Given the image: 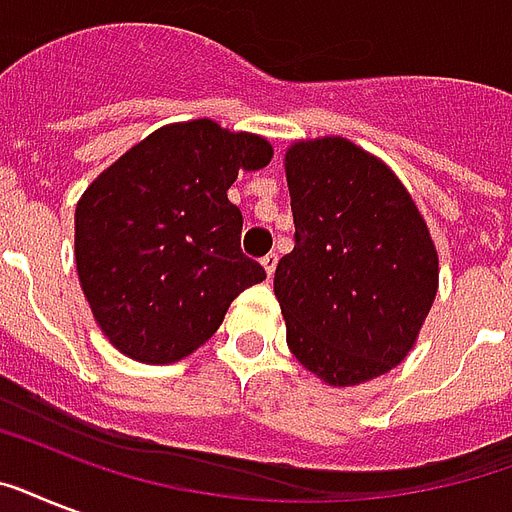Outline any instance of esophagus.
Here are the masks:
<instances>
[{
    "label": "esophagus",
    "mask_w": 512,
    "mask_h": 512,
    "mask_svg": "<svg viewBox=\"0 0 512 512\" xmlns=\"http://www.w3.org/2000/svg\"><path fill=\"white\" fill-rule=\"evenodd\" d=\"M276 265H279V255H276V252H268V255L263 257V268L265 273H268V279L276 273Z\"/></svg>",
    "instance_id": "esophagus-1"
}]
</instances>
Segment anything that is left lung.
<instances>
[{
  "label": "left lung",
  "instance_id": "8db88e82",
  "mask_svg": "<svg viewBox=\"0 0 512 512\" xmlns=\"http://www.w3.org/2000/svg\"><path fill=\"white\" fill-rule=\"evenodd\" d=\"M295 249L273 292L287 345L335 388L390 372L412 350L438 289L436 244L401 180L345 138L287 151Z\"/></svg>",
  "mask_w": 512,
  "mask_h": 512
}]
</instances>
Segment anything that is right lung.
Listing matches in <instances>:
<instances>
[{
	"label": "right lung",
	"mask_w": 512,
	"mask_h": 512,
	"mask_svg": "<svg viewBox=\"0 0 512 512\" xmlns=\"http://www.w3.org/2000/svg\"><path fill=\"white\" fill-rule=\"evenodd\" d=\"M268 140L212 119L151 132L76 204L74 255L84 297L111 345L172 364L204 345L265 268L241 252L239 170L271 162Z\"/></svg>",
	"instance_id": "1"
}]
</instances>
